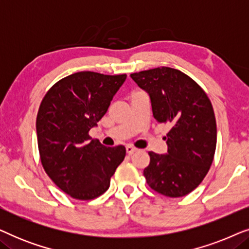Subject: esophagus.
Returning a JSON list of instances; mask_svg holds the SVG:
<instances>
[{
  "label": "esophagus",
  "instance_id": "34e87169",
  "mask_svg": "<svg viewBox=\"0 0 249 249\" xmlns=\"http://www.w3.org/2000/svg\"><path fill=\"white\" fill-rule=\"evenodd\" d=\"M125 151H127V153L129 155H132L134 154V153H136L138 151L137 148L136 147H132V146H130V145H128V146H125Z\"/></svg>",
  "mask_w": 249,
  "mask_h": 249
}]
</instances>
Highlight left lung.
Here are the masks:
<instances>
[{"label": "left lung", "mask_w": 249, "mask_h": 249, "mask_svg": "<svg viewBox=\"0 0 249 249\" xmlns=\"http://www.w3.org/2000/svg\"><path fill=\"white\" fill-rule=\"evenodd\" d=\"M130 77L148 94L155 120L171 127L165 137L168 152H148L146 181L164 196H185L203 181L213 162L216 122L212 104L192 78L177 69L160 67Z\"/></svg>", "instance_id": "8db88e82"}]
</instances>
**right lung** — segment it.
Here are the masks:
<instances>
[{
    "instance_id": "add662e5",
    "label": "right lung",
    "mask_w": 249,
    "mask_h": 249,
    "mask_svg": "<svg viewBox=\"0 0 249 249\" xmlns=\"http://www.w3.org/2000/svg\"><path fill=\"white\" fill-rule=\"evenodd\" d=\"M127 74L93 71L70 74L44 96L36 120L43 168L61 190L76 199L96 198L125 156L124 146L107 147L88 131L107 113Z\"/></svg>"
}]
</instances>
